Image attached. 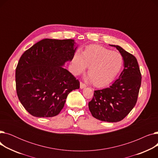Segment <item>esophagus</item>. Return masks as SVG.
<instances>
[{"label":"esophagus","mask_w":158,"mask_h":158,"mask_svg":"<svg viewBox=\"0 0 158 158\" xmlns=\"http://www.w3.org/2000/svg\"><path fill=\"white\" fill-rule=\"evenodd\" d=\"M86 86V85L85 83H83V82H80V88H81V89L85 88Z\"/></svg>","instance_id":"esophagus-1"}]
</instances>
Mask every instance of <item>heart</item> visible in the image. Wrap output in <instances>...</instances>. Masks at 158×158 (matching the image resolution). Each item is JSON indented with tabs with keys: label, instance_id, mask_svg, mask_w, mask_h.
I'll list each match as a JSON object with an SVG mask.
<instances>
[{
	"label": "heart",
	"instance_id": "1",
	"mask_svg": "<svg viewBox=\"0 0 158 158\" xmlns=\"http://www.w3.org/2000/svg\"><path fill=\"white\" fill-rule=\"evenodd\" d=\"M75 74L83 72L88 66L89 80L97 87H104L110 84L120 72L123 60L117 52L98 45H89L81 56L76 54L73 58Z\"/></svg>",
	"mask_w": 158,
	"mask_h": 158
}]
</instances>
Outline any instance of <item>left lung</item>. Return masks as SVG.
Instances as JSON below:
<instances>
[{
	"instance_id": "8db88e82",
	"label": "left lung",
	"mask_w": 158,
	"mask_h": 158,
	"mask_svg": "<svg viewBox=\"0 0 158 158\" xmlns=\"http://www.w3.org/2000/svg\"><path fill=\"white\" fill-rule=\"evenodd\" d=\"M124 69L118 79L109 88L94 91L89 110L92 116L101 121L117 122L123 120L135 106L142 81L136 58L118 45Z\"/></svg>"
}]
</instances>
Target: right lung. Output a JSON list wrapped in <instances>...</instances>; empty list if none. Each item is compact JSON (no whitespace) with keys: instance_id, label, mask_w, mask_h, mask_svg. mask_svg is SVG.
<instances>
[{"instance_id":"add662e5","label":"right lung","mask_w":158,"mask_h":158,"mask_svg":"<svg viewBox=\"0 0 158 158\" xmlns=\"http://www.w3.org/2000/svg\"><path fill=\"white\" fill-rule=\"evenodd\" d=\"M74 44L72 39H44L20 57L15 72L16 94L31 115H57L69 94L79 88L78 79L63 67L73 59Z\"/></svg>"}]
</instances>
